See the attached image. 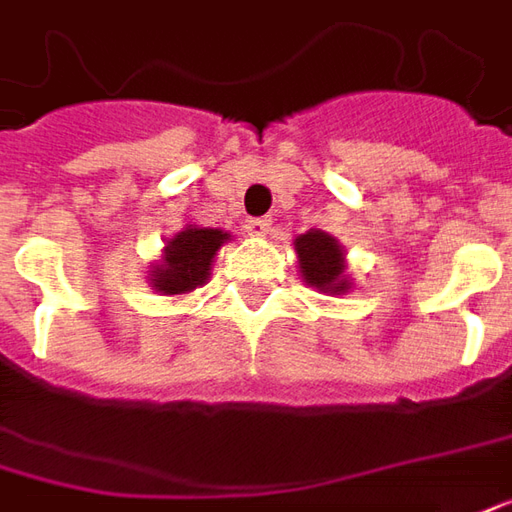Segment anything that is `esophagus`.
<instances>
[{"instance_id":"obj_1","label":"esophagus","mask_w":512,"mask_h":512,"mask_svg":"<svg viewBox=\"0 0 512 512\" xmlns=\"http://www.w3.org/2000/svg\"><path fill=\"white\" fill-rule=\"evenodd\" d=\"M246 232H249L252 238H266L271 232V221L269 218H249V221H246Z\"/></svg>"}]
</instances>
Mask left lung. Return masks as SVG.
I'll use <instances>...</instances> for the list:
<instances>
[{"label": "left lung", "instance_id": "obj_1", "mask_svg": "<svg viewBox=\"0 0 512 512\" xmlns=\"http://www.w3.org/2000/svg\"><path fill=\"white\" fill-rule=\"evenodd\" d=\"M294 252L302 280L319 294L339 297L353 288V280L347 274V252L333 235L322 229H308L294 238Z\"/></svg>", "mask_w": 512, "mask_h": 512}]
</instances>
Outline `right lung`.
<instances>
[{"instance_id": "1", "label": "right lung", "mask_w": 512, "mask_h": 512, "mask_svg": "<svg viewBox=\"0 0 512 512\" xmlns=\"http://www.w3.org/2000/svg\"><path fill=\"white\" fill-rule=\"evenodd\" d=\"M227 241H232V235L224 229L184 224L165 241L162 255L148 271V285L162 297H184L207 285L215 255Z\"/></svg>"}]
</instances>
